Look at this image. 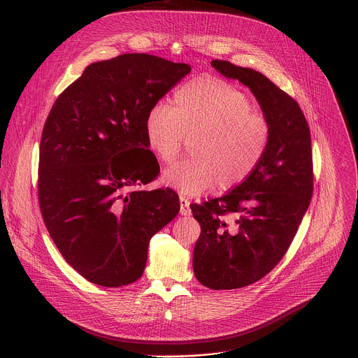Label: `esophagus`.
I'll use <instances>...</instances> for the list:
<instances>
[{"instance_id": "1", "label": "esophagus", "mask_w": 358, "mask_h": 358, "mask_svg": "<svg viewBox=\"0 0 358 358\" xmlns=\"http://www.w3.org/2000/svg\"><path fill=\"white\" fill-rule=\"evenodd\" d=\"M189 199L185 196H180V214L184 217H189L191 215V208H189Z\"/></svg>"}]
</instances>
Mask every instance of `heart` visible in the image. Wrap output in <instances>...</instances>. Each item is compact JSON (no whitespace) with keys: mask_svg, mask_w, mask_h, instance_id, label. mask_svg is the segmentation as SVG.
Here are the masks:
<instances>
[{"mask_svg":"<svg viewBox=\"0 0 358 358\" xmlns=\"http://www.w3.org/2000/svg\"><path fill=\"white\" fill-rule=\"evenodd\" d=\"M245 93L215 78L181 85L171 106L159 101L144 119L145 143L162 163L173 162L185 136L191 157L170 166L163 180L187 195L221 191L245 181L262 162L271 141V124L252 110Z\"/></svg>","mask_w":358,"mask_h":358,"instance_id":"1","label":"heart"}]
</instances>
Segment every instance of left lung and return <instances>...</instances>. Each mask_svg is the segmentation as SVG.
I'll return each mask as SVG.
<instances>
[{"label":"left lung","mask_w":358,"mask_h":358,"mask_svg":"<svg viewBox=\"0 0 358 358\" xmlns=\"http://www.w3.org/2000/svg\"><path fill=\"white\" fill-rule=\"evenodd\" d=\"M211 65L248 86L271 124L265 156L245 181L220 198L191 203L201 225L195 278L228 290L261 280L285 257L313 194L312 138L297 101L265 75L228 61Z\"/></svg>","instance_id":"left-lung-1"}]
</instances>
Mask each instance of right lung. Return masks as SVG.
Returning <instances> with one entry per match:
<instances>
[{
    "mask_svg": "<svg viewBox=\"0 0 358 358\" xmlns=\"http://www.w3.org/2000/svg\"><path fill=\"white\" fill-rule=\"evenodd\" d=\"M189 72L187 64L147 54L94 62L48 115L38 171L42 218L64 259L94 285L120 287L141 278L151 236L180 211L169 187L129 188L160 173L144 119Z\"/></svg>",
    "mask_w": 358,
    "mask_h": 358,
    "instance_id": "right-lung-1",
    "label": "right lung"
}]
</instances>
